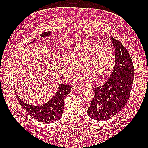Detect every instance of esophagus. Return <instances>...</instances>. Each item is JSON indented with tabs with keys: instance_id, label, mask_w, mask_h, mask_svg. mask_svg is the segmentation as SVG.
Wrapping results in <instances>:
<instances>
[{
	"instance_id": "obj_1",
	"label": "esophagus",
	"mask_w": 148,
	"mask_h": 148,
	"mask_svg": "<svg viewBox=\"0 0 148 148\" xmlns=\"http://www.w3.org/2000/svg\"><path fill=\"white\" fill-rule=\"evenodd\" d=\"M82 88H80L79 86H72V91H74V92H77V91H81L82 90Z\"/></svg>"
}]
</instances>
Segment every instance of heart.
I'll return each mask as SVG.
<instances>
[{
	"instance_id": "b5f03b06",
	"label": "heart",
	"mask_w": 148,
	"mask_h": 148,
	"mask_svg": "<svg viewBox=\"0 0 148 148\" xmlns=\"http://www.w3.org/2000/svg\"><path fill=\"white\" fill-rule=\"evenodd\" d=\"M60 62L64 74L69 79H74L79 68L81 82L88 81L94 85H100L111 76L116 55L109 46L84 40L72 44L67 56H63Z\"/></svg>"
}]
</instances>
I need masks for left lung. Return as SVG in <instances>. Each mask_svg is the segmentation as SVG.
I'll return each mask as SVG.
<instances>
[{
    "label": "left lung",
    "instance_id": "1",
    "mask_svg": "<svg viewBox=\"0 0 148 148\" xmlns=\"http://www.w3.org/2000/svg\"><path fill=\"white\" fill-rule=\"evenodd\" d=\"M116 62L111 76L102 86L93 88L94 97L87 114L95 120H106L121 111L129 99L134 81V65L130 54L111 37Z\"/></svg>",
    "mask_w": 148,
    "mask_h": 148
}]
</instances>
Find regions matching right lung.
Returning a JSON list of instances; mask_svg holds the SVG:
<instances>
[{
	"label": "right lung",
	"instance_id": "add662e5",
	"mask_svg": "<svg viewBox=\"0 0 148 148\" xmlns=\"http://www.w3.org/2000/svg\"><path fill=\"white\" fill-rule=\"evenodd\" d=\"M50 34V32H45L40 34V36L46 37ZM71 91V85L60 84L58 90L53 98L48 102L40 106L27 104L19 98L16 92H15V93L19 103L31 117L43 123H51L60 118L64 111L65 98Z\"/></svg>",
	"mask_w": 148,
	"mask_h": 148
}]
</instances>
